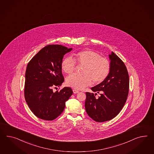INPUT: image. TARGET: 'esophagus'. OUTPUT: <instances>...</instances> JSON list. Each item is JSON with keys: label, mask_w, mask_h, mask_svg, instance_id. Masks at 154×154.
I'll list each match as a JSON object with an SVG mask.
<instances>
[{"label": "esophagus", "mask_w": 154, "mask_h": 154, "mask_svg": "<svg viewBox=\"0 0 154 154\" xmlns=\"http://www.w3.org/2000/svg\"><path fill=\"white\" fill-rule=\"evenodd\" d=\"M73 92L74 94H77V93L79 92V91H77V90H73Z\"/></svg>", "instance_id": "esophagus-1"}]
</instances>
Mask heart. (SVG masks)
<instances>
[{
	"mask_svg": "<svg viewBox=\"0 0 154 154\" xmlns=\"http://www.w3.org/2000/svg\"><path fill=\"white\" fill-rule=\"evenodd\" d=\"M75 60L79 64L84 65L82 75L73 74L66 79V85L77 90L83 89L92 83L99 84L108 76L110 64L108 59L101 57L95 51L83 50L74 54ZM75 60L68 57L61 63V68L66 74H71L75 69Z\"/></svg>",
	"mask_w": 154,
	"mask_h": 154,
	"instance_id": "obj_1",
	"label": "heart"
}]
</instances>
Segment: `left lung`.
I'll list each match as a JSON object with an SVG mask.
<instances>
[{"label":"left lung","instance_id":"obj_1","mask_svg":"<svg viewBox=\"0 0 154 154\" xmlns=\"http://www.w3.org/2000/svg\"><path fill=\"white\" fill-rule=\"evenodd\" d=\"M110 71L101 83L86 92L85 109L88 116L97 122L112 119L124 106L129 91V75L125 63L113 52L109 54ZM100 96L96 98L97 93Z\"/></svg>","mask_w":154,"mask_h":154}]
</instances>
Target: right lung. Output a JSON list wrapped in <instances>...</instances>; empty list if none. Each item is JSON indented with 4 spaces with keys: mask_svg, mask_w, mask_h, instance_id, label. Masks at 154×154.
<instances>
[{
    "mask_svg": "<svg viewBox=\"0 0 154 154\" xmlns=\"http://www.w3.org/2000/svg\"><path fill=\"white\" fill-rule=\"evenodd\" d=\"M72 48L49 45L40 50L28 63L25 73V98L33 114L43 120L53 121L59 116L66 102L73 94L71 88L60 91L53 88L64 82L61 63L65 54Z\"/></svg>",
    "mask_w": 154,
    "mask_h": 154,
    "instance_id": "right-lung-1",
    "label": "right lung"
}]
</instances>
